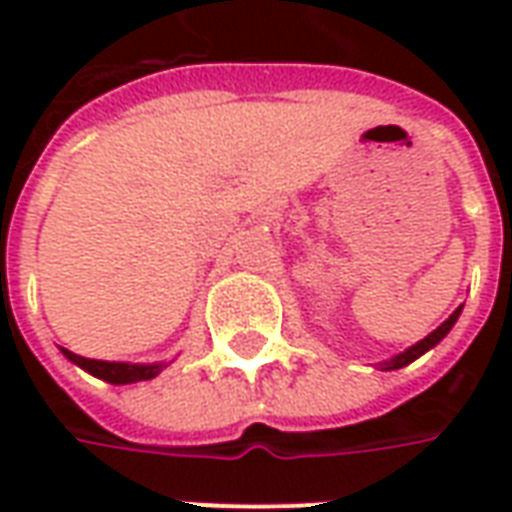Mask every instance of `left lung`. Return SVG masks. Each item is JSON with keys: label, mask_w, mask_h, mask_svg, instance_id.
<instances>
[{"label": "left lung", "mask_w": 512, "mask_h": 512, "mask_svg": "<svg viewBox=\"0 0 512 512\" xmlns=\"http://www.w3.org/2000/svg\"><path fill=\"white\" fill-rule=\"evenodd\" d=\"M461 310H463V307H458V310L452 312L450 318L441 323L439 329H433V332H430L428 337H425V340H419L417 345H411V348H406L403 354L392 356L389 362H381V370H400V367L411 365V362H414V359H419V356H422V354H428L430 348H436V345H439L441 340H444V337L450 334V329H452V326H455V321H458V315H461Z\"/></svg>", "instance_id": "obj_1"}]
</instances>
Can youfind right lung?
Wrapping results in <instances>:
<instances>
[{
    "mask_svg": "<svg viewBox=\"0 0 512 512\" xmlns=\"http://www.w3.org/2000/svg\"><path fill=\"white\" fill-rule=\"evenodd\" d=\"M62 356L73 362L76 367H82L84 373H90V376L101 378L106 384H136V381H150V378H156L167 362H153V365H131V362H104V359H87V356H79L68 351V348H60Z\"/></svg>",
    "mask_w": 512,
    "mask_h": 512,
    "instance_id": "obj_1",
    "label": "right lung"
}]
</instances>
